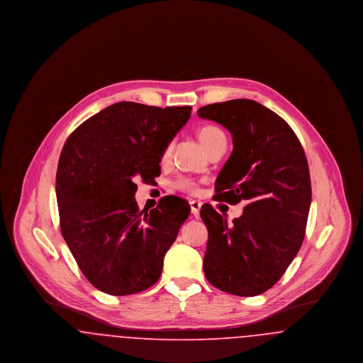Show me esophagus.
<instances>
[{
    "label": "esophagus",
    "instance_id": "esophagus-1",
    "mask_svg": "<svg viewBox=\"0 0 363 363\" xmlns=\"http://www.w3.org/2000/svg\"><path fill=\"white\" fill-rule=\"evenodd\" d=\"M189 204L191 213H193V215H199L200 208L203 206V203H201V201H197V200H190Z\"/></svg>",
    "mask_w": 363,
    "mask_h": 363
}]
</instances>
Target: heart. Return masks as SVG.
<instances>
[{
  "instance_id": "obj_1",
  "label": "heart",
  "mask_w": 363,
  "mask_h": 363,
  "mask_svg": "<svg viewBox=\"0 0 363 363\" xmlns=\"http://www.w3.org/2000/svg\"><path fill=\"white\" fill-rule=\"evenodd\" d=\"M197 135H199V138H200V141H201V144L204 145V148L209 150L218 140H220V138H225V133L219 129V128H216V126H213V125H206V126H201L200 129H199V132H197ZM169 152H170V147L166 150V152H164V156L169 155ZM175 186L178 188V189L184 190V191H188V193H194L196 190H197V186H196V184L194 182H191L190 179H186V178H181V179H178L177 181V184H175Z\"/></svg>"
}]
</instances>
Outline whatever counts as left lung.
I'll return each mask as SVG.
<instances>
[{
	"mask_svg": "<svg viewBox=\"0 0 363 363\" xmlns=\"http://www.w3.org/2000/svg\"><path fill=\"white\" fill-rule=\"evenodd\" d=\"M197 114L233 136V152L215 182L218 201H246L230 225L211 204L201 207L204 274L225 293L259 295L283 277L305 238L311 201L305 151L290 125L256 101L208 104Z\"/></svg>",
	"mask_w": 363,
	"mask_h": 363,
	"instance_id": "1",
	"label": "left lung"
}]
</instances>
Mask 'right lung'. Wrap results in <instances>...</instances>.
<instances>
[{"label": "right lung", "instance_id": "1", "mask_svg": "<svg viewBox=\"0 0 363 363\" xmlns=\"http://www.w3.org/2000/svg\"><path fill=\"white\" fill-rule=\"evenodd\" d=\"M190 106L118 102L83 122L60 156L55 191L62 237L98 290L122 296L155 284L188 201L166 196L150 212L135 200V179L154 181Z\"/></svg>", "mask_w": 363, "mask_h": 363}]
</instances>
